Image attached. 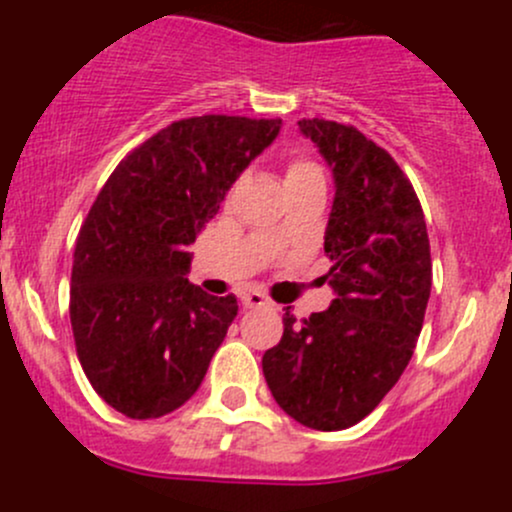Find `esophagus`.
I'll return each instance as SVG.
<instances>
[{"label": "esophagus", "mask_w": 512, "mask_h": 512, "mask_svg": "<svg viewBox=\"0 0 512 512\" xmlns=\"http://www.w3.org/2000/svg\"><path fill=\"white\" fill-rule=\"evenodd\" d=\"M240 302H242V307L252 309V307H265L267 299H265V294H260V292H242Z\"/></svg>", "instance_id": "esophagus-1"}]
</instances>
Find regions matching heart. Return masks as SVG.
I'll use <instances>...</instances> for the list:
<instances>
[{"label": "heart", "mask_w": 512, "mask_h": 512, "mask_svg": "<svg viewBox=\"0 0 512 512\" xmlns=\"http://www.w3.org/2000/svg\"><path fill=\"white\" fill-rule=\"evenodd\" d=\"M317 175H322V170H319L317 163H312V160H307V158H297L287 165V183H294V180L317 178ZM270 237H272V242H282L285 240V227H277Z\"/></svg>", "instance_id": "b5f03b06"}]
</instances>
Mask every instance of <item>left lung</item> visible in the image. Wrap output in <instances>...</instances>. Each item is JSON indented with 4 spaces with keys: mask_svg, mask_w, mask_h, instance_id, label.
<instances>
[{
    "mask_svg": "<svg viewBox=\"0 0 512 512\" xmlns=\"http://www.w3.org/2000/svg\"><path fill=\"white\" fill-rule=\"evenodd\" d=\"M334 175L324 232L334 289L329 309L297 322L262 356L280 409L314 431H342L369 416L414 354L431 297V247L416 190L381 146L324 118H302Z\"/></svg>",
    "mask_w": 512,
    "mask_h": 512,
    "instance_id": "1",
    "label": "left lung"
}]
</instances>
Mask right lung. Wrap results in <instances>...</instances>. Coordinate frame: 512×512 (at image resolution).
I'll return each instance as SVG.
<instances>
[{
	"label": "right lung",
	"mask_w": 512,
	"mask_h": 512,
	"mask_svg": "<svg viewBox=\"0 0 512 512\" xmlns=\"http://www.w3.org/2000/svg\"><path fill=\"white\" fill-rule=\"evenodd\" d=\"M280 126L180 118L128 153L91 205L71 267V329L86 379L123 416L160 418L203 384L237 299L188 282V245Z\"/></svg>",
	"instance_id": "1"
}]
</instances>
